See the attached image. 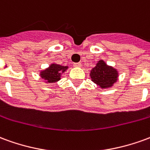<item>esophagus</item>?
I'll list each match as a JSON object with an SVG mask.
<instances>
[{
  "instance_id": "1",
  "label": "esophagus",
  "mask_w": 150,
  "mask_h": 150,
  "mask_svg": "<svg viewBox=\"0 0 150 150\" xmlns=\"http://www.w3.org/2000/svg\"><path fill=\"white\" fill-rule=\"evenodd\" d=\"M81 66V62H75V63H74V67H80Z\"/></svg>"
}]
</instances>
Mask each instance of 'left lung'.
Instances as JSON below:
<instances>
[{
  "label": "left lung",
  "instance_id": "left-lung-1",
  "mask_svg": "<svg viewBox=\"0 0 150 150\" xmlns=\"http://www.w3.org/2000/svg\"><path fill=\"white\" fill-rule=\"evenodd\" d=\"M118 71L112 67L107 65L104 60H100L96 66L91 69L90 76L91 81L99 85L101 88H108L118 79Z\"/></svg>",
  "mask_w": 150,
  "mask_h": 150
}]
</instances>
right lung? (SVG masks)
Instances as JSON below:
<instances>
[{
    "mask_svg": "<svg viewBox=\"0 0 150 150\" xmlns=\"http://www.w3.org/2000/svg\"><path fill=\"white\" fill-rule=\"evenodd\" d=\"M67 68V66H61L56 63H52L50 65L49 67L41 71L40 76L44 80H46V83H55L60 80L61 75L63 72H65Z\"/></svg>",
    "mask_w": 150,
    "mask_h": 150,
    "instance_id": "obj_1",
    "label": "right lung"
}]
</instances>
